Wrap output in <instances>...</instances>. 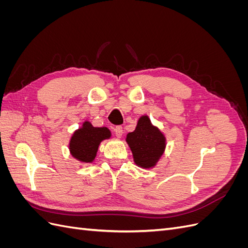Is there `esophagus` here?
Here are the masks:
<instances>
[{
	"label": "esophagus",
	"instance_id": "obj_1",
	"mask_svg": "<svg viewBox=\"0 0 248 248\" xmlns=\"http://www.w3.org/2000/svg\"><path fill=\"white\" fill-rule=\"evenodd\" d=\"M114 130H115V134L118 138L122 137V134H123V127L122 126H116Z\"/></svg>",
	"mask_w": 248,
	"mask_h": 248
}]
</instances>
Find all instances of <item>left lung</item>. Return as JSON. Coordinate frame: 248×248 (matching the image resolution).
I'll return each instance as SVG.
<instances>
[{
	"label": "left lung",
	"mask_w": 248,
	"mask_h": 248,
	"mask_svg": "<svg viewBox=\"0 0 248 248\" xmlns=\"http://www.w3.org/2000/svg\"><path fill=\"white\" fill-rule=\"evenodd\" d=\"M126 140L132 151L134 161L142 168H152L166 147V140L161 132L152 126L147 116L139 120L136 130L127 134Z\"/></svg>",
	"instance_id": "obj_1"
}]
</instances>
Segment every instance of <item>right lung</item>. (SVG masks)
<instances>
[{
	"mask_svg": "<svg viewBox=\"0 0 248 248\" xmlns=\"http://www.w3.org/2000/svg\"><path fill=\"white\" fill-rule=\"evenodd\" d=\"M110 131L107 127H94L90 122L82 124V128L74 132L70 140V152L74 158L82 162H92L100 141L108 139Z\"/></svg>",
	"mask_w": 248,
	"mask_h": 248,
	"instance_id": "add662e5",
	"label": "right lung"
}]
</instances>
